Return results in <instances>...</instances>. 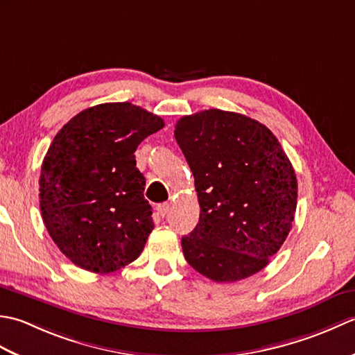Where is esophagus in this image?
Returning a JSON list of instances; mask_svg holds the SVG:
<instances>
[{
    "label": "esophagus",
    "mask_w": 355,
    "mask_h": 355,
    "mask_svg": "<svg viewBox=\"0 0 355 355\" xmlns=\"http://www.w3.org/2000/svg\"><path fill=\"white\" fill-rule=\"evenodd\" d=\"M157 212L160 216H164L169 212V205L168 202H162V205H157Z\"/></svg>",
    "instance_id": "obj_1"
}]
</instances>
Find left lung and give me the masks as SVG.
Here are the masks:
<instances>
[{"instance_id":"obj_1","label":"left lung","mask_w":355,"mask_h":355,"mask_svg":"<svg viewBox=\"0 0 355 355\" xmlns=\"http://www.w3.org/2000/svg\"><path fill=\"white\" fill-rule=\"evenodd\" d=\"M193 173L200 221L182 247L189 266L215 282L258 273L291 230L297 180L275 134L238 112L205 110L175 125Z\"/></svg>"}]
</instances>
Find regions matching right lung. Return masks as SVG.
I'll return each mask as SVG.
<instances>
[{"label": "right lung", "mask_w": 355, "mask_h": 355, "mask_svg": "<svg viewBox=\"0 0 355 355\" xmlns=\"http://www.w3.org/2000/svg\"><path fill=\"white\" fill-rule=\"evenodd\" d=\"M164 126L130 102L80 111L44 157L40 206L51 239L74 266L111 273L140 256L154 229L135 149Z\"/></svg>", "instance_id": "right-lung-1"}]
</instances>
